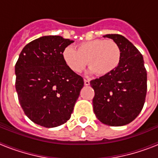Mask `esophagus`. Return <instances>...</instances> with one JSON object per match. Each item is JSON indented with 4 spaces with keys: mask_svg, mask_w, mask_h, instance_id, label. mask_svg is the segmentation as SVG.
Returning <instances> with one entry per match:
<instances>
[{
    "mask_svg": "<svg viewBox=\"0 0 158 158\" xmlns=\"http://www.w3.org/2000/svg\"><path fill=\"white\" fill-rule=\"evenodd\" d=\"M84 83H85V85H87V86L90 85L89 80H88V79H85V80H84Z\"/></svg>",
    "mask_w": 158,
    "mask_h": 158,
    "instance_id": "obj_1",
    "label": "esophagus"
}]
</instances>
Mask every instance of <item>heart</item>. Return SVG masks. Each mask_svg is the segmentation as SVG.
Returning a JSON list of instances; mask_svg holds the SVG:
<instances>
[{"label": "heart", "instance_id": "1", "mask_svg": "<svg viewBox=\"0 0 158 158\" xmlns=\"http://www.w3.org/2000/svg\"><path fill=\"white\" fill-rule=\"evenodd\" d=\"M62 56L73 72H82L89 63L90 72L104 76L113 72L119 65L122 51L114 40H93L79 43L76 50L66 47L62 51Z\"/></svg>", "mask_w": 158, "mask_h": 158}]
</instances>
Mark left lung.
<instances>
[{
    "label": "left lung",
    "instance_id": "obj_1",
    "mask_svg": "<svg viewBox=\"0 0 158 158\" xmlns=\"http://www.w3.org/2000/svg\"><path fill=\"white\" fill-rule=\"evenodd\" d=\"M120 47L119 65L109 74L90 81L94 89L93 111L96 118L111 127L124 126L142 111L147 91V73L143 57L124 36L105 35Z\"/></svg>",
    "mask_w": 158,
    "mask_h": 158
}]
</instances>
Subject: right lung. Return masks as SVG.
<instances>
[{
  "label": "right lung",
  "mask_w": 158,
  "mask_h": 158,
  "mask_svg": "<svg viewBox=\"0 0 158 158\" xmlns=\"http://www.w3.org/2000/svg\"><path fill=\"white\" fill-rule=\"evenodd\" d=\"M73 43L43 36L25 46L15 65L16 89L22 109L35 123L55 127L70 118L83 78L65 65L62 53Z\"/></svg>",
  "instance_id": "add662e5"
}]
</instances>
